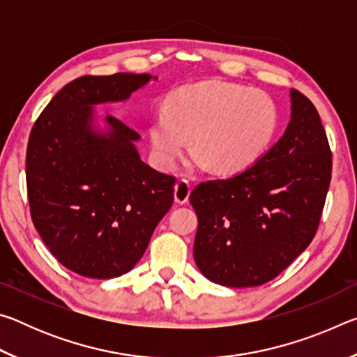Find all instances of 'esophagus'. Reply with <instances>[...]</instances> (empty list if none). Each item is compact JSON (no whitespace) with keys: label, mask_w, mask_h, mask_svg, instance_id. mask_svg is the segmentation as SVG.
<instances>
[{"label":"esophagus","mask_w":357,"mask_h":357,"mask_svg":"<svg viewBox=\"0 0 357 357\" xmlns=\"http://www.w3.org/2000/svg\"><path fill=\"white\" fill-rule=\"evenodd\" d=\"M190 184L187 183L185 179H179L176 184H174V202L179 204H184L189 202L190 195Z\"/></svg>","instance_id":"esophagus-1"}]
</instances>
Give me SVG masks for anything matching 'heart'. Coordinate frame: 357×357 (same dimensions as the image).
<instances>
[{
  "label": "heart",
  "mask_w": 357,
  "mask_h": 357,
  "mask_svg": "<svg viewBox=\"0 0 357 357\" xmlns=\"http://www.w3.org/2000/svg\"><path fill=\"white\" fill-rule=\"evenodd\" d=\"M279 128L275 102L263 91L227 82L181 86L168 96L165 110L151 116L149 137L155 160L172 167L189 146L217 173L250 167Z\"/></svg>",
  "instance_id": "1"
}]
</instances>
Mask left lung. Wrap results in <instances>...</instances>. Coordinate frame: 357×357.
Segmentation results:
<instances>
[{
  "label": "left lung",
  "instance_id": "obj_1",
  "mask_svg": "<svg viewBox=\"0 0 357 357\" xmlns=\"http://www.w3.org/2000/svg\"><path fill=\"white\" fill-rule=\"evenodd\" d=\"M291 121L261 159L228 179L198 184L193 257L223 287H258L304 252L321 220L332 153L315 105L291 89Z\"/></svg>",
  "mask_w": 357,
  "mask_h": 357
}]
</instances>
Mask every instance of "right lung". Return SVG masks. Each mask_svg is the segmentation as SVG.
Returning a JSON list of instances; mask_svg holds the SVG:
<instances>
[{
    "mask_svg": "<svg viewBox=\"0 0 357 357\" xmlns=\"http://www.w3.org/2000/svg\"><path fill=\"white\" fill-rule=\"evenodd\" d=\"M149 80L123 72L75 78L29 134L26 189L34 227L59 263L89 279L129 273L174 200L176 178L144 164L135 130L110 114L107 134L91 126L94 105L129 99Z\"/></svg>",
    "mask_w": 357,
    "mask_h": 357,
    "instance_id": "add662e5",
    "label": "right lung"
}]
</instances>
